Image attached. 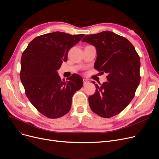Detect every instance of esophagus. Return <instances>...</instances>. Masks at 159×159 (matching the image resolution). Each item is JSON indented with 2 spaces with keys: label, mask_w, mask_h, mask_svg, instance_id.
I'll use <instances>...</instances> for the list:
<instances>
[{
  "label": "esophagus",
  "mask_w": 159,
  "mask_h": 159,
  "mask_svg": "<svg viewBox=\"0 0 159 159\" xmlns=\"http://www.w3.org/2000/svg\"><path fill=\"white\" fill-rule=\"evenodd\" d=\"M83 82H84V85H86V84H88V83L89 82V80H88V79H83Z\"/></svg>",
  "instance_id": "1"
}]
</instances>
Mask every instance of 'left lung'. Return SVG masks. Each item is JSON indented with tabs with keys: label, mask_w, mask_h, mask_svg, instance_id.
<instances>
[{
	"label": "left lung",
	"mask_w": 159,
	"mask_h": 159,
	"mask_svg": "<svg viewBox=\"0 0 159 159\" xmlns=\"http://www.w3.org/2000/svg\"><path fill=\"white\" fill-rule=\"evenodd\" d=\"M82 42L97 49L94 68L107 74V81L96 86L88 98L91 110L104 118L120 113L132 101L140 81V57L130 42L116 33L104 31L86 35Z\"/></svg>",
	"instance_id": "left-lung-1"
}]
</instances>
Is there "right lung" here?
<instances>
[{
	"label": "right lung",
	"mask_w": 159,
	"mask_h": 159,
	"mask_svg": "<svg viewBox=\"0 0 159 159\" xmlns=\"http://www.w3.org/2000/svg\"><path fill=\"white\" fill-rule=\"evenodd\" d=\"M84 36L60 31L46 33L32 40L22 55L20 78L26 95L48 118L68 113L73 95L83 86L80 75L74 73L62 80L57 70L68 61L69 49Z\"/></svg>",
	"instance_id": "1"
}]
</instances>
